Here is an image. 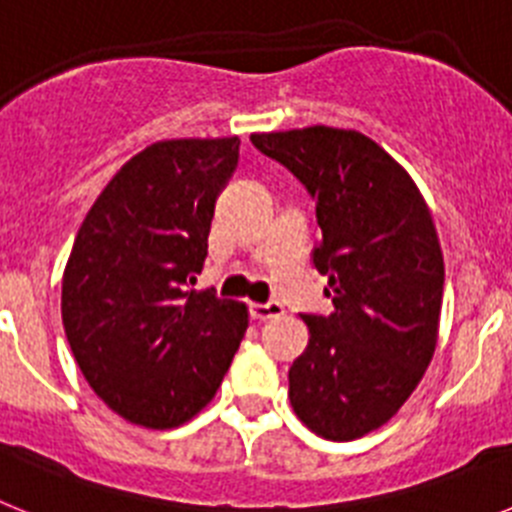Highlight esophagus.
Segmentation results:
<instances>
[{"label": "esophagus", "instance_id": "34e87169", "mask_svg": "<svg viewBox=\"0 0 512 512\" xmlns=\"http://www.w3.org/2000/svg\"><path fill=\"white\" fill-rule=\"evenodd\" d=\"M248 312H251L253 320H271V318H279V315H284V307L279 305V302H253L251 307H248Z\"/></svg>", "mask_w": 512, "mask_h": 512}]
</instances>
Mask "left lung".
Listing matches in <instances>:
<instances>
[{"label": "left lung", "mask_w": 512, "mask_h": 512, "mask_svg": "<svg viewBox=\"0 0 512 512\" xmlns=\"http://www.w3.org/2000/svg\"><path fill=\"white\" fill-rule=\"evenodd\" d=\"M315 200L330 315H302L305 354L289 369V402L312 433L354 441L408 402L438 341L443 253L413 176L359 130L253 133Z\"/></svg>", "instance_id": "8db88e82"}]
</instances>
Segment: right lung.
<instances>
[{"label":"right lung","mask_w":512,"mask_h":512,"mask_svg":"<svg viewBox=\"0 0 512 512\" xmlns=\"http://www.w3.org/2000/svg\"><path fill=\"white\" fill-rule=\"evenodd\" d=\"M238 135L156 140L87 212L61 282V318L104 405L143 428L187 423L215 397L248 328L246 302L189 289Z\"/></svg>","instance_id":"add662e5"}]
</instances>
